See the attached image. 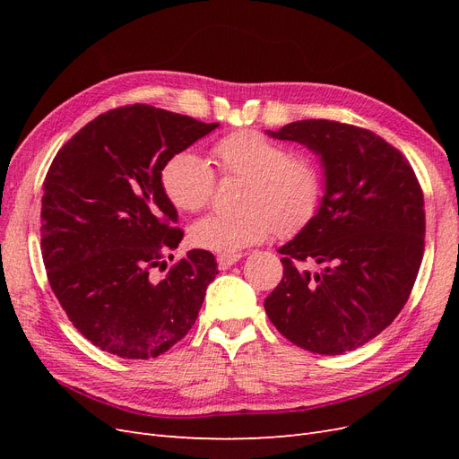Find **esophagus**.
Instances as JSON below:
<instances>
[{
	"mask_svg": "<svg viewBox=\"0 0 459 459\" xmlns=\"http://www.w3.org/2000/svg\"><path fill=\"white\" fill-rule=\"evenodd\" d=\"M241 258V255H218V268L220 270H228L231 268L235 262H238Z\"/></svg>",
	"mask_w": 459,
	"mask_h": 459,
	"instance_id": "1",
	"label": "esophagus"
}]
</instances>
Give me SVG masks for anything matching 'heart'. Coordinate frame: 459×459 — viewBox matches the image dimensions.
<instances>
[{
	"label": "heart",
	"mask_w": 459,
	"mask_h": 459,
	"mask_svg": "<svg viewBox=\"0 0 459 459\" xmlns=\"http://www.w3.org/2000/svg\"><path fill=\"white\" fill-rule=\"evenodd\" d=\"M221 176H241L238 212L208 214L189 228V241L204 251L233 255L256 245L277 230L300 231L322 201L319 166L258 130H235L212 145ZM160 187L178 211L197 212L211 203L216 187L212 166L197 152L179 151L162 164Z\"/></svg>",
	"instance_id": "obj_1"
}]
</instances>
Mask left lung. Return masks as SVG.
<instances>
[{
	"label": "left lung",
	"instance_id": "1",
	"mask_svg": "<svg viewBox=\"0 0 459 459\" xmlns=\"http://www.w3.org/2000/svg\"><path fill=\"white\" fill-rule=\"evenodd\" d=\"M268 134L322 157L325 195L280 248L283 277L264 308L304 351H354L391 325L410 299L425 248L421 186L406 157L371 130L299 120Z\"/></svg>",
	"mask_w": 459,
	"mask_h": 459
}]
</instances>
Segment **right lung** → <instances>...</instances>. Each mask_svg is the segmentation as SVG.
Returning a JSON list of instances; mask_svg holds the SVG:
<instances>
[{"instance_id":"right-lung-1","label":"right lung","mask_w":459,"mask_h":459,"mask_svg":"<svg viewBox=\"0 0 459 459\" xmlns=\"http://www.w3.org/2000/svg\"><path fill=\"white\" fill-rule=\"evenodd\" d=\"M186 115L126 105L100 115L55 155L41 197V256L73 325L101 351L151 359L195 324L218 273L212 253L193 248L166 270L184 239L160 187L174 152L212 132Z\"/></svg>"}]
</instances>
